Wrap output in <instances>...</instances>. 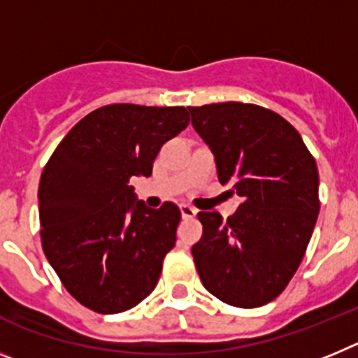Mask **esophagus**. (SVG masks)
<instances>
[{
	"label": "esophagus",
	"instance_id": "34e87169",
	"mask_svg": "<svg viewBox=\"0 0 358 358\" xmlns=\"http://www.w3.org/2000/svg\"><path fill=\"white\" fill-rule=\"evenodd\" d=\"M181 215H182V218H194L195 215H197V210L192 206H188V204H181Z\"/></svg>",
	"mask_w": 358,
	"mask_h": 358
}]
</instances>
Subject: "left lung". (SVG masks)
Instances as JSON below:
<instances>
[{"label":"left lung","instance_id":"left-lung-1","mask_svg":"<svg viewBox=\"0 0 358 358\" xmlns=\"http://www.w3.org/2000/svg\"><path fill=\"white\" fill-rule=\"evenodd\" d=\"M210 145L218 181L242 197L222 222L201 211L192 249L202 285L220 301L256 308L287 289L303 262L319 215V173L301 136L283 116L255 103L188 107Z\"/></svg>","mask_w":358,"mask_h":358}]
</instances>
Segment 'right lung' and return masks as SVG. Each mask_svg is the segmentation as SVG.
I'll list each match as a JSON object with an SVG mask.
<instances>
[{"label": "right lung", "mask_w": 358, "mask_h": 358, "mask_svg": "<svg viewBox=\"0 0 358 358\" xmlns=\"http://www.w3.org/2000/svg\"><path fill=\"white\" fill-rule=\"evenodd\" d=\"M188 123L185 107L110 103L84 116L44 164L43 251L85 308L118 314L156 289L181 211L136 202L131 179L150 176L164 141Z\"/></svg>", "instance_id": "right-lung-1"}]
</instances>
